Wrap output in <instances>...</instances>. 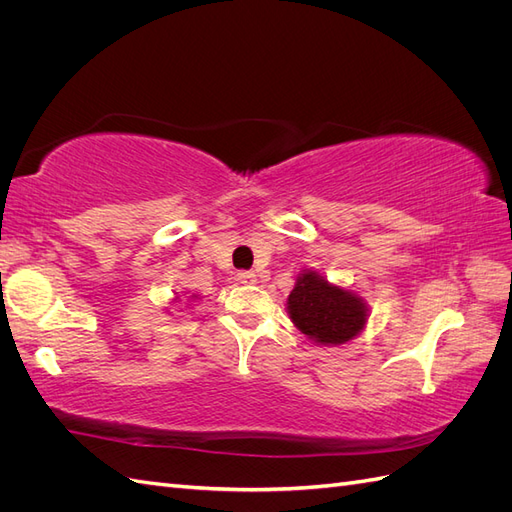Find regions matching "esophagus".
I'll return each instance as SVG.
<instances>
[{"label": "esophagus", "instance_id": "34e87169", "mask_svg": "<svg viewBox=\"0 0 512 512\" xmlns=\"http://www.w3.org/2000/svg\"><path fill=\"white\" fill-rule=\"evenodd\" d=\"M237 280L241 284H256V273L254 271H239L237 273Z\"/></svg>", "mask_w": 512, "mask_h": 512}]
</instances>
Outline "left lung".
<instances>
[{"instance_id": "1", "label": "left lung", "mask_w": 512, "mask_h": 512, "mask_svg": "<svg viewBox=\"0 0 512 512\" xmlns=\"http://www.w3.org/2000/svg\"><path fill=\"white\" fill-rule=\"evenodd\" d=\"M288 316L307 339L318 346H342L359 335L369 307L359 294L331 284L318 271L305 269L286 301Z\"/></svg>"}]
</instances>
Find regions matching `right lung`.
I'll return each instance as SVG.
<instances>
[{
    "instance_id": "obj_1",
    "label": "right lung",
    "mask_w": 512,
    "mask_h": 512,
    "mask_svg": "<svg viewBox=\"0 0 512 512\" xmlns=\"http://www.w3.org/2000/svg\"><path fill=\"white\" fill-rule=\"evenodd\" d=\"M190 299H198V297H196V294H192V297H190ZM190 299H188V301H190ZM175 301H179V297H175Z\"/></svg>"
}]
</instances>
